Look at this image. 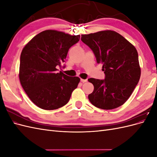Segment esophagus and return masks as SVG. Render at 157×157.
Returning a JSON list of instances; mask_svg holds the SVG:
<instances>
[{"label":"esophagus","mask_w":157,"mask_h":157,"mask_svg":"<svg viewBox=\"0 0 157 157\" xmlns=\"http://www.w3.org/2000/svg\"><path fill=\"white\" fill-rule=\"evenodd\" d=\"M80 81L82 82H86L88 81V79H82V78H81V79H80Z\"/></svg>","instance_id":"1"}]
</instances>
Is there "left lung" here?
Masks as SVG:
<instances>
[{"label": "left lung", "instance_id": "obj_1", "mask_svg": "<svg viewBox=\"0 0 157 157\" xmlns=\"http://www.w3.org/2000/svg\"><path fill=\"white\" fill-rule=\"evenodd\" d=\"M81 40L92 50L98 63H102L105 77L90 78L94 89L88 95L92 105L113 109L123 105L138 83L141 69L135 47L115 31L107 30L82 35Z\"/></svg>", "mask_w": 157, "mask_h": 157}]
</instances>
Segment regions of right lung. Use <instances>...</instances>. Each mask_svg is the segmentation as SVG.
<instances>
[{"label": "right lung", "mask_w": 157, "mask_h": 157, "mask_svg": "<svg viewBox=\"0 0 157 157\" xmlns=\"http://www.w3.org/2000/svg\"><path fill=\"white\" fill-rule=\"evenodd\" d=\"M79 40L80 35L46 30L33 37L22 50L19 78L24 91L36 106L54 110L69 101L80 78L61 71L57 73L56 67H61L69 49Z\"/></svg>", "instance_id": "obj_1"}]
</instances>
